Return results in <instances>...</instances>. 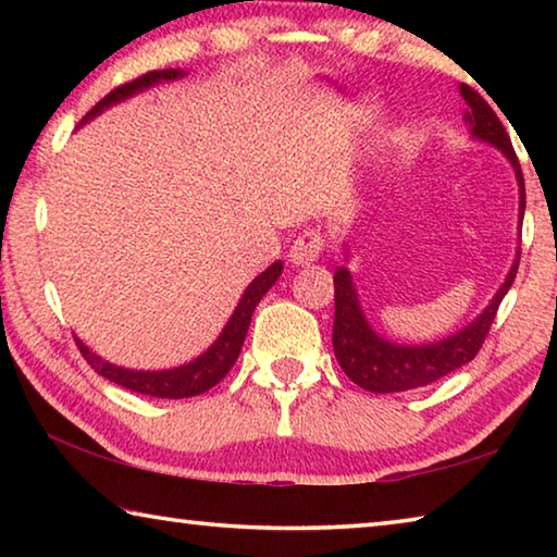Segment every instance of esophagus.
Instances as JSON below:
<instances>
[{"label": "esophagus", "mask_w": 557, "mask_h": 557, "mask_svg": "<svg viewBox=\"0 0 557 557\" xmlns=\"http://www.w3.org/2000/svg\"><path fill=\"white\" fill-rule=\"evenodd\" d=\"M322 245H324L322 233H317V231L299 233L297 240L292 243V248H289L292 265H312V262H317L319 252H322Z\"/></svg>", "instance_id": "34e87169"}]
</instances>
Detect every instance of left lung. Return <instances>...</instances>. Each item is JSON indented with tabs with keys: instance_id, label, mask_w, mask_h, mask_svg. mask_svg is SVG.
<instances>
[{
	"instance_id": "left-lung-1",
	"label": "left lung",
	"mask_w": 557,
	"mask_h": 557,
	"mask_svg": "<svg viewBox=\"0 0 557 557\" xmlns=\"http://www.w3.org/2000/svg\"><path fill=\"white\" fill-rule=\"evenodd\" d=\"M461 98L467 102L465 122L469 125L471 137L479 143H486L496 147L508 162H511L518 182V228L523 223L525 211V188H523V174L521 164H518L511 137L506 135L502 120L496 112L488 108V102L479 96L474 88L461 83L459 86ZM518 243H521V231H518ZM344 252L348 258V248L344 245ZM518 260H521V245H518L513 265L508 270L504 285L496 289L492 301L484 307V312L476 319H471L467 326L459 332L449 334L440 342L430 344H395L391 338H383L375 334V329L369 324L363 314L361 299H358L356 282L351 270L346 265L334 272V354L336 361L342 366L344 373L356 385L371 393H400L422 388L440 381L442 375L461 369L471 358L479 354L484 338L492 329L494 317L498 312V305L511 289L518 270Z\"/></svg>"
}]
</instances>
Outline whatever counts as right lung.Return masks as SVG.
Returning a JSON list of instances; mask_svg holds the SVG:
<instances>
[{
    "label": "right lung",
    "instance_id": "1",
    "mask_svg": "<svg viewBox=\"0 0 557 557\" xmlns=\"http://www.w3.org/2000/svg\"><path fill=\"white\" fill-rule=\"evenodd\" d=\"M186 71L182 69H166V71H149L145 75H139L137 81L125 83V86L115 88L108 92L96 108H92L86 117L81 120V125H86L92 117H98L102 110H108L117 102L127 100L137 92L149 90L159 86V83H169V81H178L184 78ZM282 275V262H272V265L260 272V275L245 287L243 297L238 301V307L233 309V314L228 319V324L223 326V332L219 338L206 348L201 356H196L194 361H188L184 366H176V369H164V371H135V369H125V366H115L100 358L98 354H92L90 348L78 342L81 354L86 356V361L96 369L102 379H108L112 383L122 385V388L143 393V395H152V398H169V400H178V398H194V395H201L206 391H211L215 383L223 381V375L233 369V363L238 361L240 348L245 342V334H248L252 312H256L258 301L265 297V292L275 285L277 277Z\"/></svg>",
    "mask_w": 557,
    "mask_h": 557
}]
</instances>
